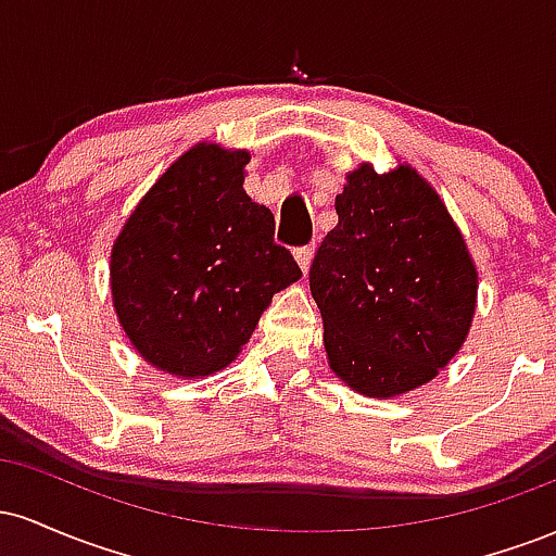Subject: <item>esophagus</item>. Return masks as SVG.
Returning <instances> with one entry per match:
<instances>
[{"mask_svg":"<svg viewBox=\"0 0 556 556\" xmlns=\"http://www.w3.org/2000/svg\"><path fill=\"white\" fill-rule=\"evenodd\" d=\"M311 258H314V245H303V248H298V251H295V261H298V266L303 271H308Z\"/></svg>","mask_w":556,"mask_h":556,"instance_id":"1","label":"esophagus"}]
</instances>
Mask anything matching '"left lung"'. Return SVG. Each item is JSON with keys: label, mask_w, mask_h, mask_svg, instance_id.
Here are the masks:
<instances>
[{"label": "left lung", "mask_w": 556, "mask_h": 556, "mask_svg": "<svg viewBox=\"0 0 556 556\" xmlns=\"http://www.w3.org/2000/svg\"><path fill=\"white\" fill-rule=\"evenodd\" d=\"M311 264L329 368L363 397L429 384L476 314L478 271L444 201L410 164L348 172Z\"/></svg>", "instance_id": "obj_1"}]
</instances>
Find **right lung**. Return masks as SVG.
Masks as SVG:
<instances>
[{"label": "right lung", "instance_id": "1", "mask_svg": "<svg viewBox=\"0 0 556 556\" xmlns=\"http://www.w3.org/2000/svg\"><path fill=\"white\" fill-rule=\"evenodd\" d=\"M251 151L195 143L127 216L112 245L114 314L136 353L177 379L240 355L271 298L303 277L274 214L242 190Z\"/></svg>", "mask_w": 556, "mask_h": 556}]
</instances>
